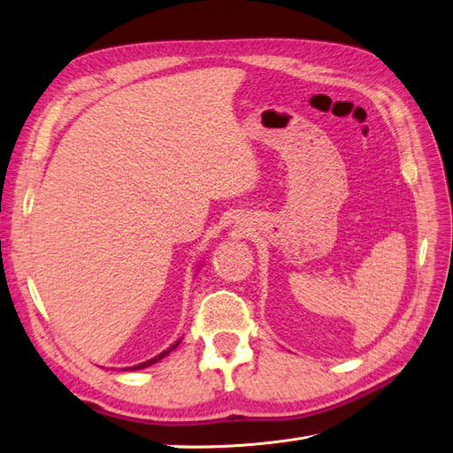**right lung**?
I'll use <instances>...</instances> for the list:
<instances>
[{"label":"right lung","mask_w":453,"mask_h":453,"mask_svg":"<svg viewBox=\"0 0 453 453\" xmlns=\"http://www.w3.org/2000/svg\"><path fill=\"white\" fill-rule=\"evenodd\" d=\"M180 342L181 340H177L175 342V344H172L166 351H162L160 355H157V357H153V359H149V361H145V363H142V365H135V366H128V370H140V368H145V366H150V365H155V363H158L160 359H164V357H166V355L170 353V351H173L177 346H180Z\"/></svg>","instance_id":"obj_1"}]
</instances>
